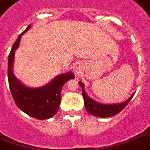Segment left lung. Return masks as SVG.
<instances>
[{"label":"left lung","instance_id":"8db88e82","mask_svg":"<svg viewBox=\"0 0 150 150\" xmlns=\"http://www.w3.org/2000/svg\"><path fill=\"white\" fill-rule=\"evenodd\" d=\"M79 84L82 89V96L84 99L85 108L88 113L93 114L94 116L98 117H111L115 115V114H117L119 112H121L126 107V105L129 103V101L132 100L134 94H135V93H134L128 100H125L123 103H113V104H105V103L96 102L87 95L86 92L84 89L85 85L83 82L79 81Z\"/></svg>","mask_w":150,"mask_h":150}]
</instances>
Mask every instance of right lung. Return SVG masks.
<instances>
[{"mask_svg":"<svg viewBox=\"0 0 150 150\" xmlns=\"http://www.w3.org/2000/svg\"><path fill=\"white\" fill-rule=\"evenodd\" d=\"M31 27L29 25L25 30L18 37L11 47L8 62V84L15 103L21 110L29 116L39 120L49 119L58 111L61 99V89L68 80L73 79L72 71L57 75L47 84L38 88L29 87L22 84L13 72L15 52L20 44L22 36Z\"/></svg>","mask_w":150,"mask_h":150,"instance_id":"1","label":"right lung"}]
</instances>
